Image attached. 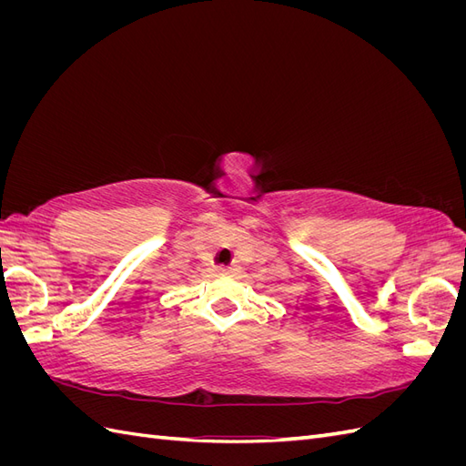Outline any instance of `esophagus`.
<instances>
[{
  "label": "esophagus",
  "instance_id": "obj_1",
  "mask_svg": "<svg viewBox=\"0 0 466 466\" xmlns=\"http://www.w3.org/2000/svg\"><path fill=\"white\" fill-rule=\"evenodd\" d=\"M214 270H216V274H228L233 270V268L231 266H216Z\"/></svg>",
  "mask_w": 466,
  "mask_h": 466
}]
</instances>
